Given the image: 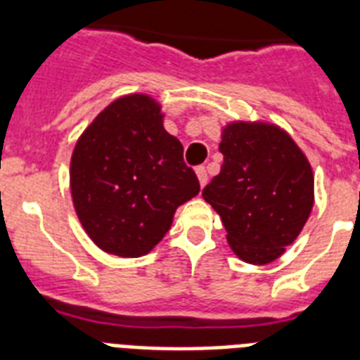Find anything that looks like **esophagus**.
<instances>
[{"label":"esophagus","mask_w":360,"mask_h":360,"mask_svg":"<svg viewBox=\"0 0 360 360\" xmlns=\"http://www.w3.org/2000/svg\"><path fill=\"white\" fill-rule=\"evenodd\" d=\"M196 175H198V179H200V185L205 186V183H207V172H205V166H198Z\"/></svg>","instance_id":"esophagus-1"}]
</instances>
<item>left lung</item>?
I'll list each match as a JSON object with an SVG mask.
<instances>
[{
	"mask_svg": "<svg viewBox=\"0 0 360 360\" xmlns=\"http://www.w3.org/2000/svg\"><path fill=\"white\" fill-rule=\"evenodd\" d=\"M219 149L224 162L203 188V200L220 214L231 250L243 262H274L312 211V168L290 134L274 124H228Z\"/></svg>",
	"mask_w": 360,
	"mask_h": 360,
	"instance_id": "left-lung-1",
	"label": "left lung"
}]
</instances>
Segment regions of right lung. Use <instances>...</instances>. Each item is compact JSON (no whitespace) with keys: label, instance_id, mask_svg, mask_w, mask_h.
I'll return each mask as SVG.
<instances>
[{"label":"right lung","instance_id":"1","mask_svg":"<svg viewBox=\"0 0 360 360\" xmlns=\"http://www.w3.org/2000/svg\"><path fill=\"white\" fill-rule=\"evenodd\" d=\"M70 192L93 243L121 257L143 256L166 236L175 209L200 192L183 146L162 127L151 97L104 108L76 141Z\"/></svg>","mask_w":360,"mask_h":360}]
</instances>
